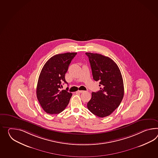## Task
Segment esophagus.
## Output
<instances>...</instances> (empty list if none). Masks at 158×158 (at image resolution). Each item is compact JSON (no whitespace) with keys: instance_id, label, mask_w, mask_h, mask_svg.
<instances>
[{"instance_id":"esophagus-1","label":"esophagus","mask_w":158,"mask_h":158,"mask_svg":"<svg viewBox=\"0 0 158 158\" xmlns=\"http://www.w3.org/2000/svg\"><path fill=\"white\" fill-rule=\"evenodd\" d=\"M85 92V91H83V90H78L77 91V93H84Z\"/></svg>"}]
</instances>
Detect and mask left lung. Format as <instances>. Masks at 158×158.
I'll return each mask as SVG.
<instances>
[{"label": "left lung", "mask_w": 158, "mask_h": 158, "mask_svg": "<svg viewBox=\"0 0 158 158\" xmlns=\"http://www.w3.org/2000/svg\"><path fill=\"white\" fill-rule=\"evenodd\" d=\"M93 79L99 81L100 90L92 93L87 108L93 114L104 118L119 107L124 96L123 78L118 65L111 58L99 54L86 52Z\"/></svg>", "instance_id": "8db88e82"}]
</instances>
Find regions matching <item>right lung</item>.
I'll return each instance as SVG.
<instances>
[{"label": "right lung", "instance_id": "right-lung-1", "mask_svg": "<svg viewBox=\"0 0 158 158\" xmlns=\"http://www.w3.org/2000/svg\"><path fill=\"white\" fill-rule=\"evenodd\" d=\"M77 52L57 54L48 59L43 66L39 77L36 96L44 111L50 114H59L69 103L72 94L63 89L62 83L65 74Z\"/></svg>", "mask_w": 158, "mask_h": 158}]
</instances>
